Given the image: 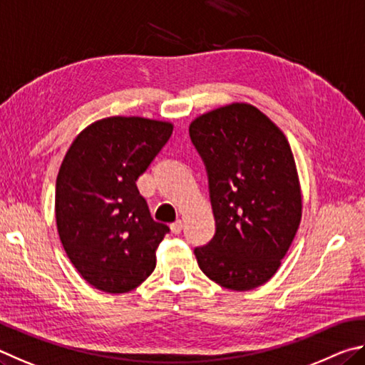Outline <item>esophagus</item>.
I'll return each instance as SVG.
<instances>
[{"instance_id":"esophagus-1","label":"esophagus","mask_w":365,"mask_h":365,"mask_svg":"<svg viewBox=\"0 0 365 365\" xmlns=\"http://www.w3.org/2000/svg\"><path fill=\"white\" fill-rule=\"evenodd\" d=\"M182 226H184V222L181 221V220H178V221H175V222H171V232H175V234H179L182 231Z\"/></svg>"}]
</instances>
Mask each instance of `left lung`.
<instances>
[{
    "mask_svg": "<svg viewBox=\"0 0 365 365\" xmlns=\"http://www.w3.org/2000/svg\"><path fill=\"white\" fill-rule=\"evenodd\" d=\"M208 173L215 237L195 248L202 272L235 292L277 272L299 227L303 195L289 140L252 104L232 102L189 125Z\"/></svg>",
    "mask_w": 365,
    "mask_h": 365,
    "instance_id": "left-lung-1",
    "label": "left lung"
}]
</instances>
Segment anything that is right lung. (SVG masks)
<instances>
[{"mask_svg":"<svg viewBox=\"0 0 365 365\" xmlns=\"http://www.w3.org/2000/svg\"><path fill=\"white\" fill-rule=\"evenodd\" d=\"M173 133V123L107 117L68 147L56 181V225L68 259L94 289L126 293L155 269L170 227L152 220L136 181Z\"/></svg>","mask_w":365,"mask_h":365,"instance_id":"right-lung-1","label":"right lung"}]
</instances>
